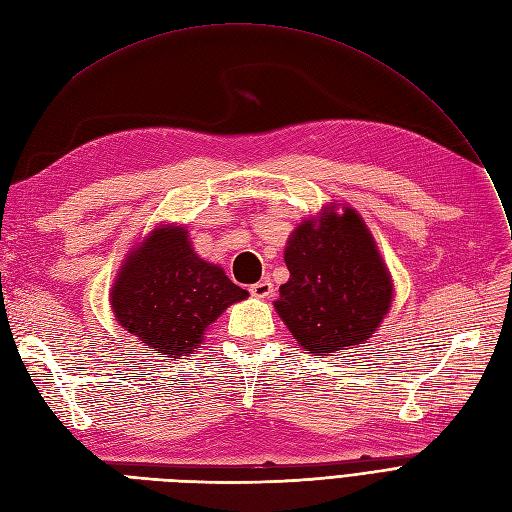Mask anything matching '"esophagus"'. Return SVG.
I'll return each instance as SVG.
<instances>
[{"label": "esophagus", "instance_id": "obj_1", "mask_svg": "<svg viewBox=\"0 0 512 512\" xmlns=\"http://www.w3.org/2000/svg\"><path fill=\"white\" fill-rule=\"evenodd\" d=\"M250 292L256 298H269V296H273V284H271L269 279H260L258 284L250 286Z\"/></svg>", "mask_w": 512, "mask_h": 512}]
</instances>
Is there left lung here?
<instances>
[{
  "label": "left lung",
  "mask_w": 512,
  "mask_h": 512,
  "mask_svg": "<svg viewBox=\"0 0 512 512\" xmlns=\"http://www.w3.org/2000/svg\"><path fill=\"white\" fill-rule=\"evenodd\" d=\"M290 277L273 303L305 351L332 356L366 343L394 301V279L358 211L328 203L298 224L284 250Z\"/></svg>",
  "instance_id": "8db88e82"
}]
</instances>
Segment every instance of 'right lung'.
Returning <instances> with one entry per match:
<instances>
[{"label":"right lung","mask_w":512,"mask_h":512,"mask_svg":"<svg viewBox=\"0 0 512 512\" xmlns=\"http://www.w3.org/2000/svg\"><path fill=\"white\" fill-rule=\"evenodd\" d=\"M248 296L220 264L195 252L184 224L169 222L135 241L114 277L110 307L150 354L182 358L197 351L228 307Z\"/></svg>","instance_id":"add662e5"}]
</instances>
